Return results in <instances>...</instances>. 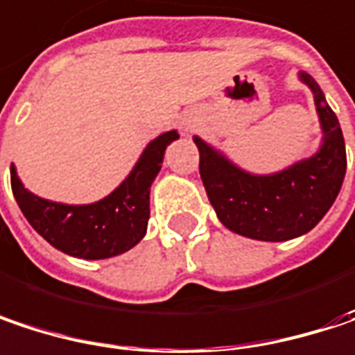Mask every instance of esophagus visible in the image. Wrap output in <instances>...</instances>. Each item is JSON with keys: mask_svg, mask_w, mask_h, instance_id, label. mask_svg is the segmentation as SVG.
I'll use <instances>...</instances> for the list:
<instances>
[{"mask_svg": "<svg viewBox=\"0 0 355 355\" xmlns=\"http://www.w3.org/2000/svg\"><path fill=\"white\" fill-rule=\"evenodd\" d=\"M197 123H199V115H197V112H187L180 117V125H182L184 132H193V130L197 128Z\"/></svg>", "mask_w": 355, "mask_h": 355, "instance_id": "34e87169", "label": "esophagus"}]
</instances>
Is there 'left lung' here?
<instances>
[{"instance_id":"8db88e82","label":"left lung","mask_w":355,"mask_h":355,"mask_svg":"<svg viewBox=\"0 0 355 355\" xmlns=\"http://www.w3.org/2000/svg\"><path fill=\"white\" fill-rule=\"evenodd\" d=\"M313 91L323 142L305 160L272 175H252L195 136L199 173L219 221L252 240L286 242L311 232L334 205L345 177V142L338 115L317 81L299 73Z\"/></svg>"}]
</instances>
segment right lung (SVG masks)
<instances>
[{
	"label": "right lung",
	"instance_id": "add662e5",
	"mask_svg": "<svg viewBox=\"0 0 355 355\" xmlns=\"http://www.w3.org/2000/svg\"><path fill=\"white\" fill-rule=\"evenodd\" d=\"M177 138V130L154 138L128 178L101 201L67 205L42 199L21 184L12 164L14 197L30 225L56 250L83 260H103L123 254L146 236L150 187L162 168L166 146Z\"/></svg>",
	"mask_w": 355,
	"mask_h": 355
}]
</instances>
